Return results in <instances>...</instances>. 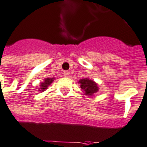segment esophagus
Returning <instances> with one entry per match:
<instances>
[{"mask_svg":"<svg viewBox=\"0 0 147 147\" xmlns=\"http://www.w3.org/2000/svg\"><path fill=\"white\" fill-rule=\"evenodd\" d=\"M63 76H64L65 77H68L70 76V71H65L63 72Z\"/></svg>","mask_w":147,"mask_h":147,"instance_id":"34e87169","label":"esophagus"}]
</instances>
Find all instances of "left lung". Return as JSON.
<instances>
[{"mask_svg": "<svg viewBox=\"0 0 147 147\" xmlns=\"http://www.w3.org/2000/svg\"><path fill=\"white\" fill-rule=\"evenodd\" d=\"M79 82L80 84L81 89L85 92V94L88 95V96H92L98 91L97 85L92 80H91L88 78L82 79Z\"/></svg>", "mask_w": 147, "mask_h": 147, "instance_id": "left-lung-1", "label": "left lung"}]
</instances>
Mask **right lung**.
Returning <instances> with one entry per match:
<instances>
[{
	"label": "right lung",
	"mask_w": 147,
	"mask_h": 147,
	"mask_svg": "<svg viewBox=\"0 0 147 147\" xmlns=\"http://www.w3.org/2000/svg\"><path fill=\"white\" fill-rule=\"evenodd\" d=\"M53 78H47L46 80H44V82L42 84H41V90L40 91H45V89L47 88L48 85H50L51 83L53 82Z\"/></svg>",
	"instance_id": "obj_1"
}]
</instances>
